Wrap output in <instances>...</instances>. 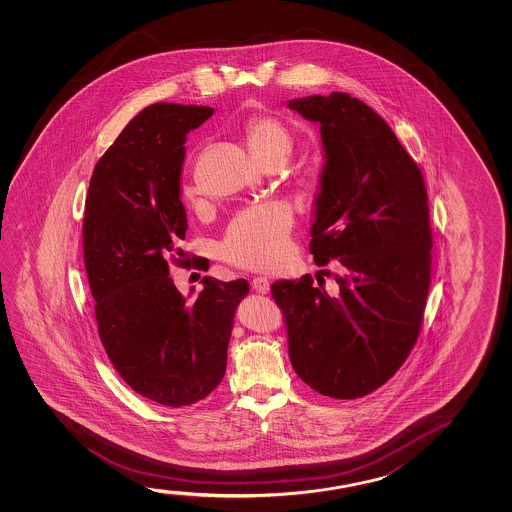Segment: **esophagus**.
I'll list each match as a JSON object with an SVG mask.
<instances>
[{"instance_id":"34e87169","label":"esophagus","mask_w":512,"mask_h":512,"mask_svg":"<svg viewBox=\"0 0 512 512\" xmlns=\"http://www.w3.org/2000/svg\"><path fill=\"white\" fill-rule=\"evenodd\" d=\"M252 287L255 289V293H269V280L266 277H255L252 280Z\"/></svg>"}]
</instances>
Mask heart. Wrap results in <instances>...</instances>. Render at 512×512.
I'll use <instances>...</instances> for the list:
<instances>
[{
    "mask_svg": "<svg viewBox=\"0 0 512 512\" xmlns=\"http://www.w3.org/2000/svg\"><path fill=\"white\" fill-rule=\"evenodd\" d=\"M248 150L253 157L264 162L293 150V135L289 128L275 118L257 116L244 128ZM193 187L185 194L191 196ZM291 214L289 210L269 203L255 209L244 210L232 219L221 244L223 257L243 268L269 269L278 266L289 250Z\"/></svg>",
    "mask_w": 512,
    "mask_h": 512,
    "instance_id": "heart-1",
    "label": "heart"
}]
</instances>
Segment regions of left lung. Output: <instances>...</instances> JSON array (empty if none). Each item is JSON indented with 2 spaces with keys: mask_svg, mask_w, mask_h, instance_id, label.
Returning a JSON list of instances; mask_svg holds the SVG:
<instances>
[{
  "mask_svg": "<svg viewBox=\"0 0 512 512\" xmlns=\"http://www.w3.org/2000/svg\"><path fill=\"white\" fill-rule=\"evenodd\" d=\"M287 107L319 126L325 164L310 253L341 264L337 293L312 277L277 280L289 359L314 391L361 398L393 377L418 339L430 285L427 189L416 162L366 103L346 93Z\"/></svg>",
  "mask_w": 512,
  "mask_h": 512,
  "instance_id": "8db88e82",
  "label": "left lung"
}]
</instances>
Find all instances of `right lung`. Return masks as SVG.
Here are the masks:
<instances>
[{
	"label": "right lung",
	"mask_w": 512,
	"mask_h": 512,
	"mask_svg": "<svg viewBox=\"0 0 512 512\" xmlns=\"http://www.w3.org/2000/svg\"><path fill=\"white\" fill-rule=\"evenodd\" d=\"M212 114L178 103L141 110L98 160L85 202V269L101 343L135 393L166 407L200 402L219 386L235 307L250 291L244 278L203 277L189 300L194 287L184 296L169 278V259L184 257V144Z\"/></svg>",
	"instance_id": "right-lung-1"
}]
</instances>
